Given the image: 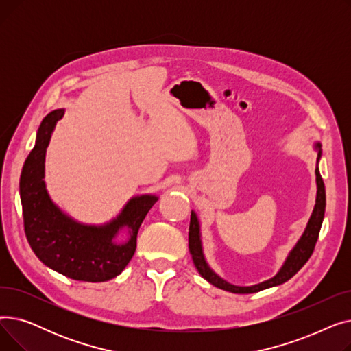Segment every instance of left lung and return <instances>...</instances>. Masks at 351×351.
I'll use <instances>...</instances> for the list:
<instances>
[{
	"label": "left lung",
	"mask_w": 351,
	"mask_h": 351,
	"mask_svg": "<svg viewBox=\"0 0 351 351\" xmlns=\"http://www.w3.org/2000/svg\"><path fill=\"white\" fill-rule=\"evenodd\" d=\"M315 149L317 151V166H316V185H317V193H316V205L315 209L311 212V216L307 222V226L298 241V243L294 245V247L290 250L287 254L286 261L283 266L279 269V271L276 273L271 279L265 280L262 283H257L253 286H236L225 279L220 278L219 274H216L210 266L208 265L205 254H204V245H202V234H200V223L196 213L192 210L191 213V225H189V252L192 254L193 263L199 271V274L208 280L210 285L230 291V293H239V294H247V293H256L261 291L269 287L279 286L289 279H291L294 274H296L304 263L310 259V256L315 250L316 242L319 239V233L322 229V223L324 219V210H326V189H324V183L319 171V162L322 158V145L317 142L315 145Z\"/></svg>",
	"instance_id": "left-lung-1"
}]
</instances>
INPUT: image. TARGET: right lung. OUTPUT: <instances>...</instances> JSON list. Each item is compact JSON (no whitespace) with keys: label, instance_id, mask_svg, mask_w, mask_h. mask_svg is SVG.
I'll return each instance as SVG.
<instances>
[{"label":"right lung","instance_id":"right-lung-1","mask_svg":"<svg viewBox=\"0 0 351 351\" xmlns=\"http://www.w3.org/2000/svg\"><path fill=\"white\" fill-rule=\"evenodd\" d=\"M65 109H55L41 122L34 149L21 172L20 195L27 241L36 257L49 269L81 282H106L126 267L136 249L138 230L151 210L156 195L129 199L121 213L105 225H85L53 204L45 186V154L55 125ZM125 230L128 239L118 244Z\"/></svg>","mask_w":351,"mask_h":351}]
</instances>
